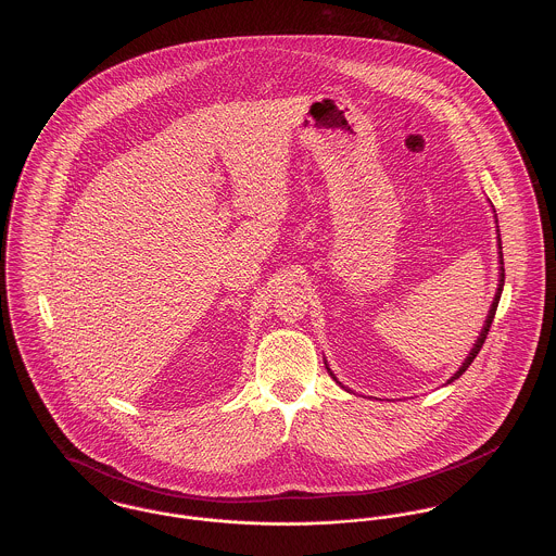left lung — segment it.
<instances>
[{
	"instance_id": "left-lung-1",
	"label": "left lung",
	"mask_w": 556,
	"mask_h": 556,
	"mask_svg": "<svg viewBox=\"0 0 556 556\" xmlns=\"http://www.w3.org/2000/svg\"><path fill=\"white\" fill-rule=\"evenodd\" d=\"M500 261H502V278H500V289H497V295H495V300H493V305H491V312H489V318H486V325H484V329H482V333H480V338H478V342L473 344V349H471V353H469V356L465 358V363L460 365V369L456 371L455 376L451 378V382L453 380H456L471 363H473V358L478 356V353H480V349H482V344H484V340H486V336H489V331H491V325H493V318H495V312H497V305H500V298H502V291H504V253H502V240H500ZM333 376V374H331ZM333 380L338 382V378L333 376Z\"/></svg>"
}]
</instances>
